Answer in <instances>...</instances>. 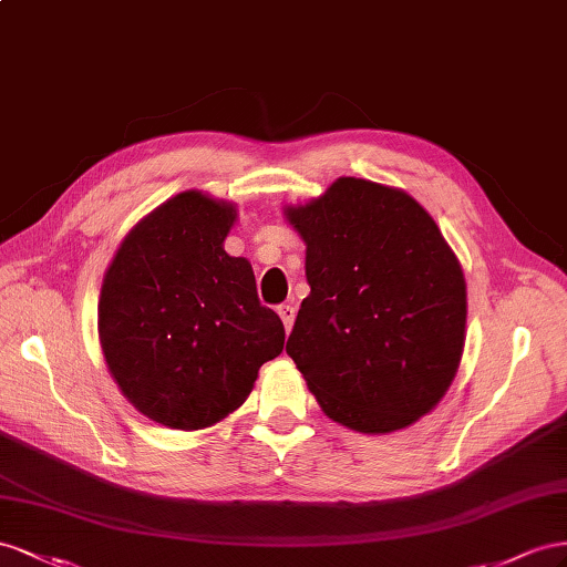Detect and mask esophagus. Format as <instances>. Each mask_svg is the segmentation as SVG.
Listing matches in <instances>:
<instances>
[{
	"instance_id": "esophagus-1",
	"label": "esophagus",
	"mask_w": 567,
	"mask_h": 567,
	"mask_svg": "<svg viewBox=\"0 0 567 567\" xmlns=\"http://www.w3.org/2000/svg\"><path fill=\"white\" fill-rule=\"evenodd\" d=\"M278 313H280V318H282V326H285V330H287V332L292 330V326H295V316H297L295 306H292V303H282V306H278Z\"/></svg>"
}]
</instances>
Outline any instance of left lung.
<instances>
[{"label":"left lung","mask_w":567,"mask_h":567,"mask_svg":"<svg viewBox=\"0 0 567 567\" xmlns=\"http://www.w3.org/2000/svg\"><path fill=\"white\" fill-rule=\"evenodd\" d=\"M285 218L311 285L287 353L322 413L363 434L413 425L444 399L465 347L454 249L411 194L363 177H337Z\"/></svg>","instance_id":"8db88e82"}]
</instances>
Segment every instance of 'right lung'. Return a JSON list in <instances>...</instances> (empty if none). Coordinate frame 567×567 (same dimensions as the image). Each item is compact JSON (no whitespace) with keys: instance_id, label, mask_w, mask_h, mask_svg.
I'll list each match as a JSON object with an SVG mask.
<instances>
[{"instance_id":"right-lung-1","label":"right lung","mask_w":567,"mask_h":567,"mask_svg":"<svg viewBox=\"0 0 567 567\" xmlns=\"http://www.w3.org/2000/svg\"><path fill=\"white\" fill-rule=\"evenodd\" d=\"M235 220V204L181 192L123 237L104 272L96 328L109 373L142 415L171 430L228 417L285 347L251 264L223 249Z\"/></svg>"}]
</instances>
